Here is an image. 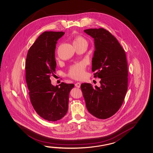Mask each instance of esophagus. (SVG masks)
Wrapping results in <instances>:
<instances>
[{
	"label": "esophagus",
	"mask_w": 153,
	"mask_h": 153,
	"mask_svg": "<svg viewBox=\"0 0 153 153\" xmlns=\"http://www.w3.org/2000/svg\"><path fill=\"white\" fill-rule=\"evenodd\" d=\"M75 85L76 87V88H80V83H76L75 84Z\"/></svg>",
	"instance_id": "obj_1"
}]
</instances>
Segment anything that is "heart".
<instances>
[{
  "label": "heart",
  "instance_id": "1",
  "mask_svg": "<svg viewBox=\"0 0 153 153\" xmlns=\"http://www.w3.org/2000/svg\"><path fill=\"white\" fill-rule=\"evenodd\" d=\"M85 43L87 44L86 41L81 36L77 37L74 41V45H80ZM85 63L83 62L77 63L70 68L69 71V75L74 79H82L85 75Z\"/></svg>",
  "mask_w": 153,
  "mask_h": 153
}]
</instances>
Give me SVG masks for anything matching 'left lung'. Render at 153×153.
<instances>
[{
    "mask_svg": "<svg viewBox=\"0 0 153 153\" xmlns=\"http://www.w3.org/2000/svg\"><path fill=\"white\" fill-rule=\"evenodd\" d=\"M94 39L92 61L94 77L101 78L100 87L83 83L80 88L88 112L99 119H107L120 109L128 90V64L125 51L108 30H84Z\"/></svg>",
    "mask_w": 153,
    "mask_h": 153,
    "instance_id": "obj_1",
    "label": "left lung"
}]
</instances>
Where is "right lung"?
<instances>
[{
  "mask_svg": "<svg viewBox=\"0 0 153 153\" xmlns=\"http://www.w3.org/2000/svg\"><path fill=\"white\" fill-rule=\"evenodd\" d=\"M64 32L45 31L28 51L25 62V79L30 101L38 114L45 120L55 122L68 111L69 95L73 84H51L56 63L55 50L57 41Z\"/></svg>",
  "mask_w": 153,
  "mask_h": 153,
  "instance_id": "right-lung-1",
  "label": "right lung"
}]
</instances>
